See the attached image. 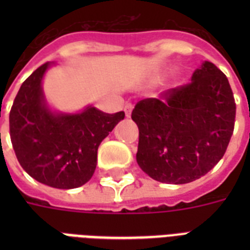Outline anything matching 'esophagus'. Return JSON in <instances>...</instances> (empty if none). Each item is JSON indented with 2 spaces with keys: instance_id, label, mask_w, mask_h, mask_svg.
<instances>
[{
  "instance_id": "esophagus-1",
  "label": "esophagus",
  "mask_w": 250,
  "mask_h": 250,
  "mask_svg": "<svg viewBox=\"0 0 250 250\" xmlns=\"http://www.w3.org/2000/svg\"><path fill=\"white\" fill-rule=\"evenodd\" d=\"M132 110H133V105L131 104V102H127L125 106V117L129 118L131 117V113H132Z\"/></svg>"
}]
</instances>
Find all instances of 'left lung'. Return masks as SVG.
<instances>
[{
	"mask_svg": "<svg viewBox=\"0 0 250 250\" xmlns=\"http://www.w3.org/2000/svg\"><path fill=\"white\" fill-rule=\"evenodd\" d=\"M235 115L227 76L205 61L190 83L136 104L131 117L139 127L137 164L157 182H193L225 156Z\"/></svg>",
	"mask_w": 250,
	"mask_h": 250,
	"instance_id": "8db88e82",
	"label": "left lung"
}]
</instances>
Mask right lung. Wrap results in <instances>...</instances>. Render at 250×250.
<instances>
[{
	"instance_id": "1",
	"label": "right lung",
	"mask_w": 250,
	"mask_h": 250,
	"mask_svg": "<svg viewBox=\"0 0 250 250\" xmlns=\"http://www.w3.org/2000/svg\"><path fill=\"white\" fill-rule=\"evenodd\" d=\"M49 62L21 84L10 110V139L25 172L45 186L71 189L85 184L97 165V149L125 113L88 106L78 114L53 113L41 82Z\"/></svg>"
}]
</instances>
